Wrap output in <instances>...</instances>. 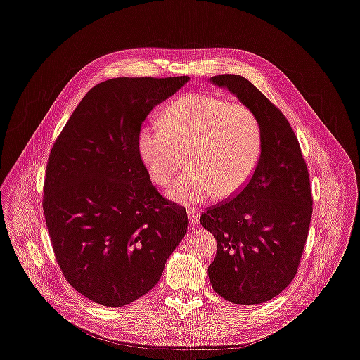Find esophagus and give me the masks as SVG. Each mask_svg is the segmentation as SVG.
Here are the masks:
<instances>
[{"instance_id": "1", "label": "esophagus", "mask_w": 360, "mask_h": 360, "mask_svg": "<svg viewBox=\"0 0 360 360\" xmlns=\"http://www.w3.org/2000/svg\"><path fill=\"white\" fill-rule=\"evenodd\" d=\"M199 216H200V210L199 209H188V217H189L192 224H198Z\"/></svg>"}]
</instances>
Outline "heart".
I'll use <instances>...</instances> for the list:
<instances>
[{
    "label": "heart",
    "mask_w": 360,
    "mask_h": 360,
    "mask_svg": "<svg viewBox=\"0 0 360 360\" xmlns=\"http://www.w3.org/2000/svg\"><path fill=\"white\" fill-rule=\"evenodd\" d=\"M161 124L140 129L139 155L150 178L167 186L188 155L189 171L168 189L176 203L231 198L253 178L263 150L259 117L243 104L210 93H186L164 110Z\"/></svg>",
    "instance_id": "1"
}]
</instances>
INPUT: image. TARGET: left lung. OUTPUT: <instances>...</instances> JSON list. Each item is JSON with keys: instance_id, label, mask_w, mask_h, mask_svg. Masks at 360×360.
<instances>
[{"instance_id": "1", "label": "left lung", "mask_w": 360, "mask_h": 360, "mask_svg": "<svg viewBox=\"0 0 360 360\" xmlns=\"http://www.w3.org/2000/svg\"><path fill=\"white\" fill-rule=\"evenodd\" d=\"M210 82L259 117L263 150L246 188L200 216L217 243L207 274L221 298L262 304L285 290L298 271L312 216L308 168L288 120L253 83L238 75Z\"/></svg>"}]
</instances>
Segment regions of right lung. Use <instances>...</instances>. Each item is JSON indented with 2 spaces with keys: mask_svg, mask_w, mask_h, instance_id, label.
Masks as SVG:
<instances>
[{
  "mask_svg": "<svg viewBox=\"0 0 360 360\" xmlns=\"http://www.w3.org/2000/svg\"><path fill=\"white\" fill-rule=\"evenodd\" d=\"M189 76L117 77L79 103L46 165L44 213L66 281L105 307H124L160 281L188 230L182 206L151 184L137 137L151 110Z\"/></svg>",
  "mask_w": 360,
  "mask_h": 360,
  "instance_id": "right-lung-1",
  "label": "right lung"
}]
</instances>
